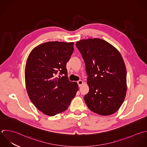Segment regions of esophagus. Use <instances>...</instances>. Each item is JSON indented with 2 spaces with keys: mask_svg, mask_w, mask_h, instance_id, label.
I'll list each match as a JSON object with an SVG mask.
<instances>
[{
  "mask_svg": "<svg viewBox=\"0 0 147 147\" xmlns=\"http://www.w3.org/2000/svg\"><path fill=\"white\" fill-rule=\"evenodd\" d=\"M77 83H78V86H81L83 84H84V81H82V80H80V81H77Z\"/></svg>",
  "mask_w": 147,
  "mask_h": 147,
  "instance_id": "1",
  "label": "esophagus"
}]
</instances>
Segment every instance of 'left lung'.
Wrapping results in <instances>:
<instances>
[{
    "mask_svg": "<svg viewBox=\"0 0 147 147\" xmlns=\"http://www.w3.org/2000/svg\"><path fill=\"white\" fill-rule=\"evenodd\" d=\"M76 46L84 59L89 93L84 96L88 108L102 116L117 112L126 96L127 71L119 51L98 38L77 41Z\"/></svg>",
    "mask_w": 147,
    "mask_h": 147,
    "instance_id": "1",
    "label": "left lung"
}]
</instances>
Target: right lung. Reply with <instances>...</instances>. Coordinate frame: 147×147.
I'll return each instance as SVG.
<instances>
[{"label": "right lung", "instance_id": "add662e5", "mask_svg": "<svg viewBox=\"0 0 147 147\" xmlns=\"http://www.w3.org/2000/svg\"><path fill=\"white\" fill-rule=\"evenodd\" d=\"M74 42H48L34 47L27 58L24 71L28 96L43 114L53 116L65 111L78 90L70 81L66 68ZM63 76L57 77V73Z\"/></svg>", "mask_w": 147, "mask_h": 147}]
</instances>
